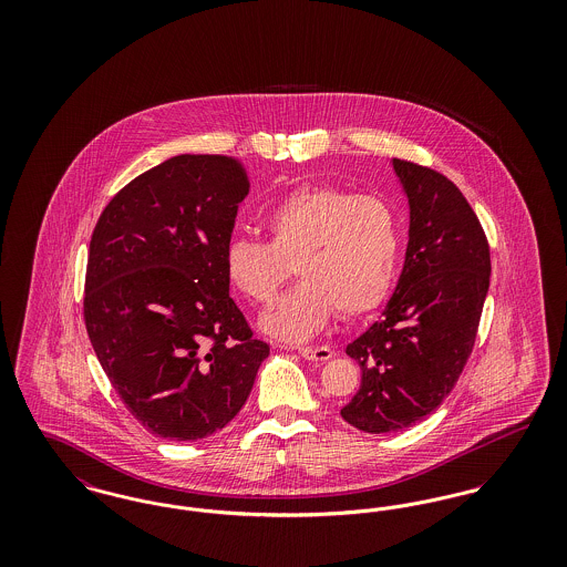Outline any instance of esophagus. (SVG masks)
<instances>
[{"label":"esophagus","instance_id":"1","mask_svg":"<svg viewBox=\"0 0 567 567\" xmlns=\"http://www.w3.org/2000/svg\"><path fill=\"white\" fill-rule=\"evenodd\" d=\"M299 354L306 359V361H317V363H323L329 361L333 357V351L329 347H303L299 349Z\"/></svg>","mask_w":567,"mask_h":567}]
</instances>
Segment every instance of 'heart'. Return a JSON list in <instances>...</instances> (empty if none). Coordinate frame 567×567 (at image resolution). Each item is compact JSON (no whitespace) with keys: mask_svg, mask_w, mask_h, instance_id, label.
I'll list each match as a JSON object with an SVG mask.
<instances>
[{"mask_svg":"<svg viewBox=\"0 0 567 567\" xmlns=\"http://www.w3.org/2000/svg\"><path fill=\"white\" fill-rule=\"evenodd\" d=\"M266 243L231 238L223 271L252 303H270L291 264L301 278L259 324L282 342H303L323 329L336 308L354 319L389 297L400 268L402 225L377 195L306 185L270 206L259 220Z\"/></svg>","mask_w":567,"mask_h":567,"instance_id":"b5f03b06","label":"heart"}]
</instances>
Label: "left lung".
Segmentation results:
<instances>
[{
	"label": "left lung",
	"instance_id": "left-lung-1",
	"mask_svg": "<svg viewBox=\"0 0 567 567\" xmlns=\"http://www.w3.org/2000/svg\"><path fill=\"white\" fill-rule=\"evenodd\" d=\"M391 163L410 208L404 270L382 317L347 347L361 386L340 410L365 433L404 432L453 391L491 276L485 231L463 193L435 169Z\"/></svg>",
	"mask_w": 567,
	"mask_h": 567
}]
</instances>
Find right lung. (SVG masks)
Here are the masks:
<instances>
[{"label":"right lung","mask_w":567,"mask_h":567,"mask_svg":"<svg viewBox=\"0 0 567 567\" xmlns=\"http://www.w3.org/2000/svg\"><path fill=\"white\" fill-rule=\"evenodd\" d=\"M246 193L238 159L178 155L118 190L91 236L89 340L123 404L163 440L223 430L270 354L223 271Z\"/></svg>","instance_id":"add662e5"}]
</instances>
